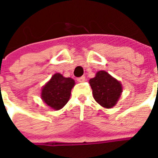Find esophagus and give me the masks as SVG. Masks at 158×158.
I'll use <instances>...</instances> for the list:
<instances>
[{
  "mask_svg": "<svg viewBox=\"0 0 158 158\" xmlns=\"http://www.w3.org/2000/svg\"><path fill=\"white\" fill-rule=\"evenodd\" d=\"M78 82H80V83H82L84 82L85 80V76H82V77H80V78H78Z\"/></svg>",
  "mask_w": 158,
  "mask_h": 158,
  "instance_id": "34e87169",
  "label": "esophagus"
}]
</instances>
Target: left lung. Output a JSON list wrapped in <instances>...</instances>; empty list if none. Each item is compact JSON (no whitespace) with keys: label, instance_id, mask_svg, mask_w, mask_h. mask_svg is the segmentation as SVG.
<instances>
[{"label":"left lung","instance_id":"8db88e82","mask_svg":"<svg viewBox=\"0 0 158 158\" xmlns=\"http://www.w3.org/2000/svg\"><path fill=\"white\" fill-rule=\"evenodd\" d=\"M94 99L105 108H112L118 102L123 92L122 84L106 71H98L89 79Z\"/></svg>","mask_w":158,"mask_h":158}]
</instances>
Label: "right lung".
Masks as SVG:
<instances>
[{
	"label": "right lung",
	"instance_id": "1",
	"mask_svg": "<svg viewBox=\"0 0 158 158\" xmlns=\"http://www.w3.org/2000/svg\"><path fill=\"white\" fill-rule=\"evenodd\" d=\"M75 85L72 78H65L62 74L56 73L42 87V101L54 110L62 109L69 101L71 90Z\"/></svg>",
	"mask_w": 158,
	"mask_h": 158
}]
</instances>
